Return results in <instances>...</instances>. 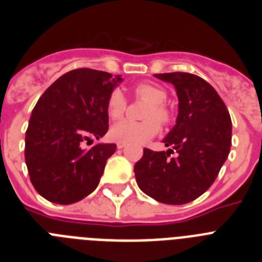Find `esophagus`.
<instances>
[{"label":"esophagus","mask_w":262,"mask_h":262,"mask_svg":"<svg viewBox=\"0 0 262 262\" xmlns=\"http://www.w3.org/2000/svg\"><path fill=\"white\" fill-rule=\"evenodd\" d=\"M124 145H126V144H124V143H118L117 148H118V149H122V148H123Z\"/></svg>","instance_id":"obj_1"}]
</instances>
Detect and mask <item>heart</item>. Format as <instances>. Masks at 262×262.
Returning <instances> with one entry per match:
<instances>
[{
	"instance_id": "1",
	"label": "heart",
	"mask_w": 262,
	"mask_h": 262,
	"mask_svg": "<svg viewBox=\"0 0 262 262\" xmlns=\"http://www.w3.org/2000/svg\"><path fill=\"white\" fill-rule=\"evenodd\" d=\"M134 94L136 98L144 99L151 102L145 108L143 118L145 120L124 119L110 128V138L114 142L126 143V144H143L154 138L160 129V124H168L172 120V111L165 105L168 93L160 85L151 82H140L134 86ZM127 110V99L122 90L114 89L108 94L106 101V111L111 119H120Z\"/></svg>"
}]
</instances>
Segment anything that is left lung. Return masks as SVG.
<instances>
[{
	"instance_id": "obj_1",
	"label": "left lung",
	"mask_w": 262,
	"mask_h": 262,
	"mask_svg": "<svg viewBox=\"0 0 262 262\" xmlns=\"http://www.w3.org/2000/svg\"><path fill=\"white\" fill-rule=\"evenodd\" d=\"M155 77L174 85L178 117L163 140L168 151L144 148L134 172L143 193L166 205H185L214 184L230 154L232 122L223 99L200 76L173 72Z\"/></svg>"
}]
</instances>
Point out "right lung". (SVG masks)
<instances>
[{
  "instance_id": "right-lung-1",
  "label": "right lung",
  "mask_w": 262,
  "mask_h": 262,
  "mask_svg": "<svg viewBox=\"0 0 262 262\" xmlns=\"http://www.w3.org/2000/svg\"><path fill=\"white\" fill-rule=\"evenodd\" d=\"M120 76L80 68L57 78L31 113L25 140L30 180L43 198L59 205L84 200L96 190L115 144L84 143L108 129L106 101Z\"/></svg>"
}]
</instances>
